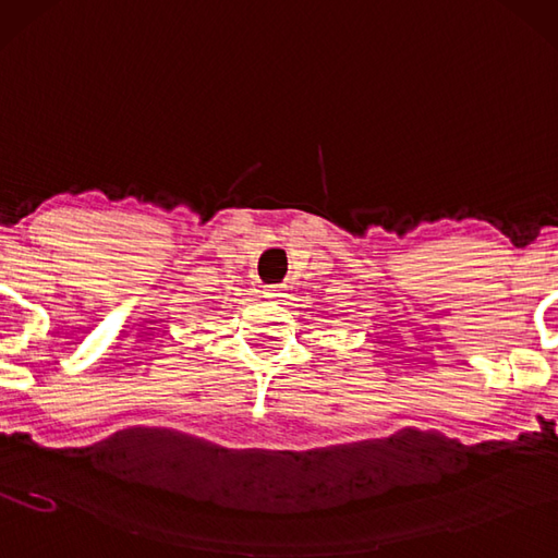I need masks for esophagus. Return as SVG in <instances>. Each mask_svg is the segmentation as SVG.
I'll list each match as a JSON object with an SVG mask.
<instances>
[{"label": "esophagus", "mask_w": 558, "mask_h": 558, "mask_svg": "<svg viewBox=\"0 0 558 558\" xmlns=\"http://www.w3.org/2000/svg\"><path fill=\"white\" fill-rule=\"evenodd\" d=\"M284 292V284H268V288L264 290V296L270 299V301H282V294Z\"/></svg>", "instance_id": "34e87169"}]
</instances>
